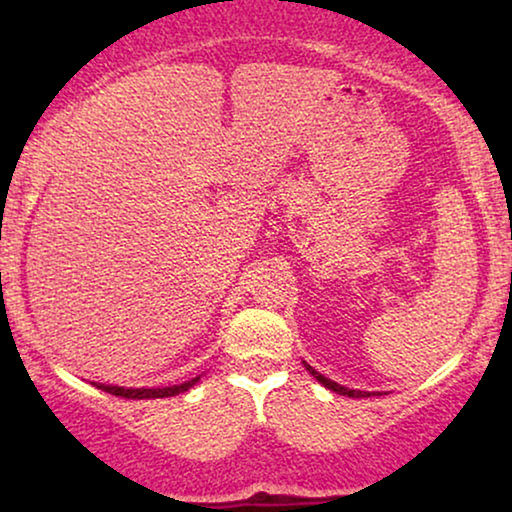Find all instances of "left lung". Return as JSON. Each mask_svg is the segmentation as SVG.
<instances>
[{
	"mask_svg": "<svg viewBox=\"0 0 512 512\" xmlns=\"http://www.w3.org/2000/svg\"><path fill=\"white\" fill-rule=\"evenodd\" d=\"M303 366H305L307 370H310V373H312L314 377H317V380H319L321 384H324L326 389L335 391V394H342V396H349V398H368V396H370V391H356V389H347V387H342V384H338V382H331V380H328V377H324V375H321V373H317V370H314V368L310 366V363H305V361H303Z\"/></svg>",
	"mask_w": 512,
	"mask_h": 512,
	"instance_id": "left-lung-1",
	"label": "left lung"
}]
</instances>
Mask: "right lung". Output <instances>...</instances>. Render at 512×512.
<instances>
[{"instance_id": "right-lung-1", "label": "right lung", "mask_w": 512, "mask_h": 512, "mask_svg": "<svg viewBox=\"0 0 512 512\" xmlns=\"http://www.w3.org/2000/svg\"><path fill=\"white\" fill-rule=\"evenodd\" d=\"M200 377H195L191 382L184 384H174V387H163V389H125V387H109V384H100V389L107 391V394L121 396V398H132V401H142V398H167V396H177L181 391H188L198 382Z\"/></svg>"}]
</instances>
